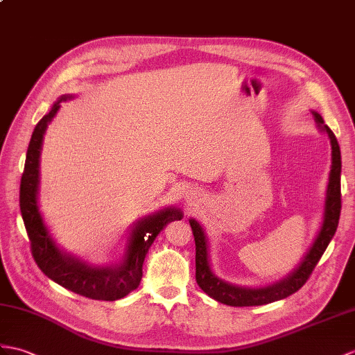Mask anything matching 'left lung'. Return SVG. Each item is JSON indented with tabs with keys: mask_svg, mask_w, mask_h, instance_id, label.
<instances>
[{
	"mask_svg": "<svg viewBox=\"0 0 355 355\" xmlns=\"http://www.w3.org/2000/svg\"><path fill=\"white\" fill-rule=\"evenodd\" d=\"M313 116L318 122L319 128L328 135L329 142H331V171H329L327 198H325V211L322 227L319 230L315 242L310 246L307 254L289 275L284 277L279 282L260 287V289H248V287L233 286L227 282H222L211 272L209 263V243L205 239L204 230L200 222L195 219H189L192 227V233L195 237L196 246V283L201 289L207 293L210 298L216 300L218 302L227 304L232 307H250V306H263L278 300H284L287 296L300 291L306 284L309 277L311 275L313 269L316 268L318 261L322 257L328 243L336 233L337 225H339L340 209H342V193H340V172H342V159H340V146L337 144L334 133L324 123L322 116L319 113L313 112Z\"/></svg>",
	"mask_w": 355,
	"mask_h": 355,
	"instance_id": "1",
	"label": "left lung"
}]
</instances>
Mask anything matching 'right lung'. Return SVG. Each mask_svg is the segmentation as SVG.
<instances>
[{
    "mask_svg": "<svg viewBox=\"0 0 355 355\" xmlns=\"http://www.w3.org/2000/svg\"><path fill=\"white\" fill-rule=\"evenodd\" d=\"M68 98L72 96L63 95L59 101L54 103L53 109L37 122L35 131H33L27 150L26 166H24L21 178V215L30 239L33 259L48 278L63 286L64 289L86 296V298L116 301L127 296L131 291L137 289L140 279H142L145 255L154 239L157 237L163 227H166L168 222L175 219L180 220L183 215L178 209L172 207L139 220L130 236L123 260L118 266L92 268L85 261L72 257L71 254L59 250L39 211V162L48 123L60 109V101L68 100Z\"/></svg>",
    "mask_w": 355,
    "mask_h": 355,
    "instance_id": "1",
    "label": "right lung"
}]
</instances>
